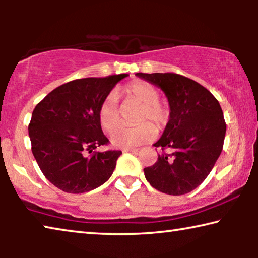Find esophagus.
<instances>
[{
    "mask_svg": "<svg viewBox=\"0 0 258 258\" xmlns=\"http://www.w3.org/2000/svg\"><path fill=\"white\" fill-rule=\"evenodd\" d=\"M139 149H137V148H126V149H124L123 151L124 152H137Z\"/></svg>",
    "mask_w": 258,
    "mask_h": 258,
    "instance_id": "1",
    "label": "esophagus"
}]
</instances>
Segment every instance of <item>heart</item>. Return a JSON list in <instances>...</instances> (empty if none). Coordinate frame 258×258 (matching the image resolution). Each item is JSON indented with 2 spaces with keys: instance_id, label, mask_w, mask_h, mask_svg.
<instances>
[{
  "instance_id": "heart-1",
  "label": "heart",
  "mask_w": 258,
  "mask_h": 258,
  "mask_svg": "<svg viewBox=\"0 0 258 258\" xmlns=\"http://www.w3.org/2000/svg\"><path fill=\"white\" fill-rule=\"evenodd\" d=\"M119 94L141 104L137 119L140 125L137 127L117 128L111 137L112 145L126 149L152 141L156 137V128L147 121L154 122L157 128H163L169 117L168 108L158 100V90L148 82L133 81L121 87ZM98 120L102 130L108 133H111L119 125V109L117 106V97L113 93L108 94L100 103Z\"/></svg>"
}]
</instances>
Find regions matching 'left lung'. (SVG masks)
Listing matches in <instances>:
<instances>
[{
	"label": "left lung",
	"mask_w": 258,
	"mask_h": 258,
	"mask_svg": "<svg viewBox=\"0 0 258 258\" xmlns=\"http://www.w3.org/2000/svg\"><path fill=\"white\" fill-rule=\"evenodd\" d=\"M163 90L169 119L155 147L172 154L158 155L145 176L156 190L180 196L204 182L220 157L226 132L223 111L216 98L199 83L174 73L135 74Z\"/></svg>",
	"instance_id": "obj_1"
}]
</instances>
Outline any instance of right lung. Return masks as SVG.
Segmentation results:
<instances>
[{"label":"right lung","mask_w":258,"mask_h":258,"mask_svg":"<svg viewBox=\"0 0 258 258\" xmlns=\"http://www.w3.org/2000/svg\"><path fill=\"white\" fill-rule=\"evenodd\" d=\"M126 76L68 82L35 107L28 126L32 151L42 173L58 189L83 194L110 178L121 151H93L109 142L98 120V110Z\"/></svg>","instance_id":"1"}]
</instances>
